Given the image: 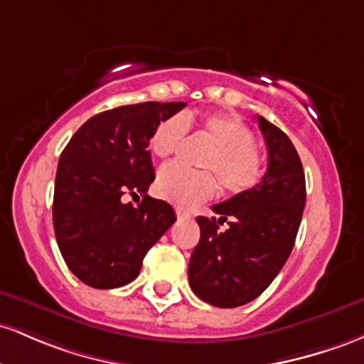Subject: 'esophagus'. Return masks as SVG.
<instances>
[{
    "instance_id": "34e87169",
    "label": "esophagus",
    "mask_w": 364,
    "mask_h": 364,
    "mask_svg": "<svg viewBox=\"0 0 364 364\" xmlns=\"http://www.w3.org/2000/svg\"><path fill=\"white\" fill-rule=\"evenodd\" d=\"M175 213H177L178 218H182V220H189V218H193V215H191L189 211L182 210V208H175Z\"/></svg>"
}]
</instances>
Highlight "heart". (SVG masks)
Wrapping results in <instances>:
<instances>
[{
  "label": "heart",
  "instance_id": "b5f03b06",
  "mask_svg": "<svg viewBox=\"0 0 364 364\" xmlns=\"http://www.w3.org/2000/svg\"><path fill=\"white\" fill-rule=\"evenodd\" d=\"M189 127L198 129L211 144V151L203 160V168L213 171L225 193H246L258 183L263 168L261 153L255 144L252 130L235 115L210 113L199 120L183 115L163 118L151 134V151L158 158L175 154L186 142ZM216 178L210 171H194L171 163L158 171L154 191L166 201L191 208L213 198Z\"/></svg>",
  "mask_w": 364,
  "mask_h": 364
}]
</instances>
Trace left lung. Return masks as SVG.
I'll use <instances>...</instances> for the list:
<instances>
[{
	"mask_svg": "<svg viewBox=\"0 0 364 364\" xmlns=\"http://www.w3.org/2000/svg\"><path fill=\"white\" fill-rule=\"evenodd\" d=\"M268 166L252 189L215 204L218 215L198 216L201 237L189 263V285L199 299L237 308L259 296L291 255L306 203L299 154L279 127L256 117ZM228 222L227 231L219 225Z\"/></svg>",
	"mask_w": 364,
	"mask_h": 364,
	"instance_id": "obj_1",
	"label": "left lung"
}]
</instances>
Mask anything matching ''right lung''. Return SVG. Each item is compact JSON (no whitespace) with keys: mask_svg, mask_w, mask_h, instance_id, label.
Returning <instances> with one entry per match:
<instances>
[{"mask_svg":"<svg viewBox=\"0 0 364 364\" xmlns=\"http://www.w3.org/2000/svg\"><path fill=\"white\" fill-rule=\"evenodd\" d=\"M183 106L148 101L97 113L61 153L53 225L65 263L89 287L132 282L146 252L177 220L168 203L148 196L154 181L148 148L154 127ZM125 193H141L143 201L125 203Z\"/></svg>","mask_w":364,"mask_h":364,"instance_id":"right-lung-1","label":"right lung"}]
</instances>
